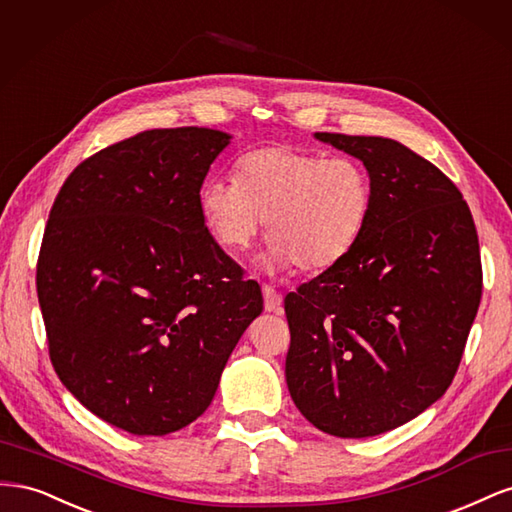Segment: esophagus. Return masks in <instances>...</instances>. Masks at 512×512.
Returning a JSON list of instances; mask_svg holds the SVG:
<instances>
[{"label":"esophagus","instance_id":"34e87169","mask_svg":"<svg viewBox=\"0 0 512 512\" xmlns=\"http://www.w3.org/2000/svg\"><path fill=\"white\" fill-rule=\"evenodd\" d=\"M262 297H265V309L267 312H277L282 305V294L271 286H262Z\"/></svg>","mask_w":512,"mask_h":512}]
</instances>
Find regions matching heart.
<instances>
[{
    "instance_id": "1",
    "label": "heart",
    "mask_w": 512,
    "mask_h": 512,
    "mask_svg": "<svg viewBox=\"0 0 512 512\" xmlns=\"http://www.w3.org/2000/svg\"><path fill=\"white\" fill-rule=\"evenodd\" d=\"M198 207L211 237L228 252L247 250L267 220L271 239L258 258L267 273L294 265L322 271L359 241L371 209V183L352 158L271 145L241 156L237 181H205Z\"/></svg>"
}]
</instances>
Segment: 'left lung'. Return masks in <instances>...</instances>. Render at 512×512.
Instances as JSON below:
<instances>
[{
	"mask_svg": "<svg viewBox=\"0 0 512 512\" xmlns=\"http://www.w3.org/2000/svg\"><path fill=\"white\" fill-rule=\"evenodd\" d=\"M314 138L363 162L371 209L352 250L284 301L286 382L314 427L369 438L451 386L483 292L478 235L455 183L406 145Z\"/></svg>",
	"mask_w": 512,
	"mask_h": 512,
	"instance_id": "8db88e82",
	"label": "left lung"
}]
</instances>
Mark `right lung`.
Returning a JSON list of instances; mask_svg holds the SVG:
<instances>
[{
	"label": "right lung",
	"mask_w": 512,
	"mask_h": 512,
	"mask_svg": "<svg viewBox=\"0 0 512 512\" xmlns=\"http://www.w3.org/2000/svg\"><path fill=\"white\" fill-rule=\"evenodd\" d=\"M232 136L147 130L76 166L55 198L36 288L51 361L108 425L166 436L213 401L262 292L207 230L198 192Z\"/></svg>",
	"instance_id": "obj_1"
}]
</instances>
